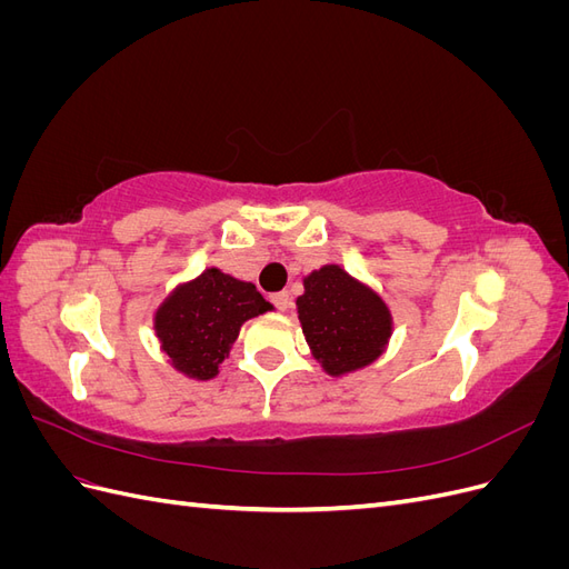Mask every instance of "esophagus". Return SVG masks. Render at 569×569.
Listing matches in <instances>:
<instances>
[{
	"instance_id": "34e87169",
	"label": "esophagus",
	"mask_w": 569,
	"mask_h": 569,
	"mask_svg": "<svg viewBox=\"0 0 569 569\" xmlns=\"http://www.w3.org/2000/svg\"><path fill=\"white\" fill-rule=\"evenodd\" d=\"M270 301H272L274 308H278V311H282V313L289 308V295H287V291H278V295L270 297Z\"/></svg>"
}]
</instances>
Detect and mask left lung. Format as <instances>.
<instances>
[{"label":"left lung","mask_w":569,"mask_h":569,"mask_svg":"<svg viewBox=\"0 0 569 569\" xmlns=\"http://www.w3.org/2000/svg\"><path fill=\"white\" fill-rule=\"evenodd\" d=\"M297 313L311 356L330 377L372 366L393 332L387 301L337 263L306 274Z\"/></svg>","instance_id":"1"}]
</instances>
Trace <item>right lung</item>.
Instances as JSON below:
<instances>
[{
	"mask_svg": "<svg viewBox=\"0 0 569 569\" xmlns=\"http://www.w3.org/2000/svg\"><path fill=\"white\" fill-rule=\"evenodd\" d=\"M272 311L256 284L220 268L180 282L153 311V332L168 363L194 382L218 377L242 325Z\"/></svg>",
	"mask_w": 569,
	"mask_h": 569,
	"instance_id": "1",
	"label": "right lung"
}]
</instances>
